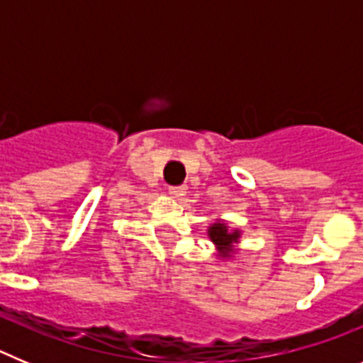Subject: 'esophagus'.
<instances>
[{
  "label": "esophagus",
  "instance_id": "1",
  "mask_svg": "<svg viewBox=\"0 0 363 363\" xmlns=\"http://www.w3.org/2000/svg\"><path fill=\"white\" fill-rule=\"evenodd\" d=\"M185 192H187V187H184V185H178V187H169V194L174 198L185 196Z\"/></svg>",
  "mask_w": 363,
  "mask_h": 363
}]
</instances>
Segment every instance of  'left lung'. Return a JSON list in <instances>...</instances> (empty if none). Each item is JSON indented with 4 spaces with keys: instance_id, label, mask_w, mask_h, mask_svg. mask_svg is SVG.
Masks as SVG:
<instances>
[{
    "instance_id": "obj_1",
    "label": "left lung",
    "mask_w": 363,
    "mask_h": 363,
    "mask_svg": "<svg viewBox=\"0 0 363 363\" xmlns=\"http://www.w3.org/2000/svg\"><path fill=\"white\" fill-rule=\"evenodd\" d=\"M209 238L216 243L218 251H220L221 256H229L233 255V243L240 238L238 230L234 233H229L225 223H214L213 227H209Z\"/></svg>"
}]
</instances>
